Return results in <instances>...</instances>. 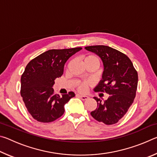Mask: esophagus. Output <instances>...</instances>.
<instances>
[{
  "mask_svg": "<svg viewBox=\"0 0 157 157\" xmlns=\"http://www.w3.org/2000/svg\"><path fill=\"white\" fill-rule=\"evenodd\" d=\"M78 95L81 98L82 100H86L89 98V97L87 96V95Z\"/></svg>",
  "mask_w": 157,
  "mask_h": 157,
  "instance_id": "obj_1",
  "label": "esophagus"
}]
</instances>
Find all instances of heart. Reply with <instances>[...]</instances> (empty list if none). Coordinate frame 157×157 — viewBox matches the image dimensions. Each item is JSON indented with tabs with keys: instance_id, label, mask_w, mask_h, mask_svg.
<instances>
[{
	"instance_id": "1",
	"label": "heart",
	"mask_w": 157,
	"mask_h": 157,
	"mask_svg": "<svg viewBox=\"0 0 157 157\" xmlns=\"http://www.w3.org/2000/svg\"><path fill=\"white\" fill-rule=\"evenodd\" d=\"M89 59H97V58L95 57V56H93V55H88V56H86V57H84V61L89 60ZM90 84H91V82H88V81L82 82V83H80V84H79L78 90H79V91H82V92L86 91L87 87H88V86H89Z\"/></svg>"
}]
</instances>
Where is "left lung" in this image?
<instances>
[{
	"label": "left lung",
	"instance_id": "left-lung-1",
	"mask_svg": "<svg viewBox=\"0 0 157 157\" xmlns=\"http://www.w3.org/2000/svg\"><path fill=\"white\" fill-rule=\"evenodd\" d=\"M94 52L102 60L104 71L102 79L95 87V91L106 92L109 95L107 100L96 97V109L91 112L95 120L106 124H113L124 116L136 96L138 73L126 55L107 46L85 47Z\"/></svg>",
	"mask_w": 157,
	"mask_h": 157
}]
</instances>
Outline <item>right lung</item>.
<instances>
[{
  "instance_id": "obj_1",
  "label": "right lung",
  "mask_w": 157,
  "mask_h": 157,
  "mask_svg": "<svg viewBox=\"0 0 157 157\" xmlns=\"http://www.w3.org/2000/svg\"><path fill=\"white\" fill-rule=\"evenodd\" d=\"M82 48L49 50L28 63L21 78V95L28 112L41 123H50L64 113V105L75 96L73 92L54 94L55 79L63 73L69 58Z\"/></svg>"
}]
</instances>
